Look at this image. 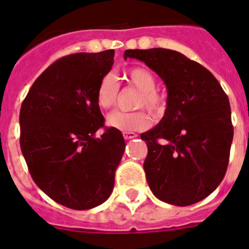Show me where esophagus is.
I'll list each match as a JSON object with an SVG mask.
<instances>
[{
	"label": "esophagus",
	"mask_w": 249,
	"mask_h": 249,
	"mask_svg": "<svg viewBox=\"0 0 249 249\" xmlns=\"http://www.w3.org/2000/svg\"><path fill=\"white\" fill-rule=\"evenodd\" d=\"M123 137L128 141V139H134V138H137V134L133 133V131H124V133H123Z\"/></svg>",
	"instance_id": "1"
}]
</instances>
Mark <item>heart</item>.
Masks as SVG:
<instances>
[{"label":"heart","mask_w":249,"mask_h":249,"mask_svg":"<svg viewBox=\"0 0 249 249\" xmlns=\"http://www.w3.org/2000/svg\"><path fill=\"white\" fill-rule=\"evenodd\" d=\"M126 82L139 89L137 99V107L145 106L154 114H160L166 107V101L162 95L157 92V79L149 70L144 67H135L124 73ZM118 99V83L114 77L106 74L100 81L96 89V104L101 108H110L115 105ZM150 118L143 110L124 112L112 111L106 118V125L108 128L120 131L142 130L149 126Z\"/></svg>","instance_id":"heart-1"}]
</instances>
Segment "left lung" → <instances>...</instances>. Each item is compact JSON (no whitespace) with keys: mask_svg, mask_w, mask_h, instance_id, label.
Instances as JSON below:
<instances>
[{"mask_svg":"<svg viewBox=\"0 0 249 249\" xmlns=\"http://www.w3.org/2000/svg\"><path fill=\"white\" fill-rule=\"evenodd\" d=\"M124 58L147 64L167 89L164 116L141 135L150 190L172 205L201 201L227 172L233 142L228 96L212 72L176 50L128 49Z\"/></svg>","mask_w":249,"mask_h":249,"instance_id":"obj_1","label":"left lung"}]
</instances>
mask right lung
Here are the masks:
<instances>
[{"label":"right lung","instance_id":"obj_1","mask_svg":"<svg viewBox=\"0 0 249 249\" xmlns=\"http://www.w3.org/2000/svg\"><path fill=\"white\" fill-rule=\"evenodd\" d=\"M112 49L76 53L37 77L20 110V147L30 175L50 199L74 210L111 195L125 150L120 130L104 128L96 89L114 64Z\"/></svg>","mask_w":249,"mask_h":249}]
</instances>
